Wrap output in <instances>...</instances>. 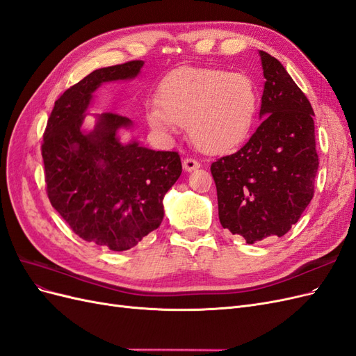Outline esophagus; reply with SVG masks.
<instances>
[{"mask_svg":"<svg viewBox=\"0 0 356 356\" xmlns=\"http://www.w3.org/2000/svg\"><path fill=\"white\" fill-rule=\"evenodd\" d=\"M182 168H184L186 172H191V170L199 169L200 163L195 159H184V161H182Z\"/></svg>","mask_w":356,"mask_h":356,"instance_id":"esophagus-1","label":"esophagus"}]
</instances>
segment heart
I'll list each match as a JSON object with an SVG mask.
<instances>
[{
  "mask_svg": "<svg viewBox=\"0 0 356 356\" xmlns=\"http://www.w3.org/2000/svg\"><path fill=\"white\" fill-rule=\"evenodd\" d=\"M258 111V90L242 72L181 68L161 81L159 102L147 106V122L160 134L188 126L202 152H232L250 136Z\"/></svg>",
  "mask_w": 356,
  "mask_h": 356,
  "instance_id": "obj_1",
  "label": "heart"
}]
</instances>
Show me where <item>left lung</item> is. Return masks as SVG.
<instances>
[{"mask_svg":"<svg viewBox=\"0 0 356 356\" xmlns=\"http://www.w3.org/2000/svg\"><path fill=\"white\" fill-rule=\"evenodd\" d=\"M261 124L239 152L213 161L218 217L246 243L282 238L314 197L319 166L314 110L277 59L260 50Z\"/></svg>","mask_w":356,"mask_h":356,"instance_id":"obj_1","label":"left lung"}]
</instances>
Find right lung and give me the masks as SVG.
I'll return each mask as SVG.
<instances>
[{"label":"right lung","instance_id":"right-lung-1","mask_svg":"<svg viewBox=\"0 0 356 356\" xmlns=\"http://www.w3.org/2000/svg\"><path fill=\"white\" fill-rule=\"evenodd\" d=\"M144 60L99 68L55 102L42 139L47 195L51 207L86 242L126 251L163 221V197L179 178L175 152H154L135 138L127 117L96 114L83 126L93 93L104 83L136 79Z\"/></svg>","mask_w":356,"mask_h":356}]
</instances>
